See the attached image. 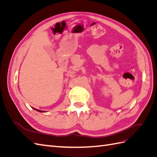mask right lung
I'll return each instance as SVG.
<instances>
[{"label": "right lung", "mask_w": 157, "mask_h": 157, "mask_svg": "<svg viewBox=\"0 0 157 157\" xmlns=\"http://www.w3.org/2000/svg\"><path fill=\"white\" fill-rule=\"evenodd\" d=\"M33 109H35V110H36V111H39V112H40V113H41V112H43V113H44V112H45V111H40V110H38V109H35V108H33Z\"/></svg>", "instance_id": "add662e5"}]
</instances>
